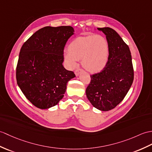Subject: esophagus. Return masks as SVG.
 <instances>
[{
  "label": "esophagus",
  "mask_w": 152,
  "mask_h": 152,
  "mask_svg": "<svg viewBox=\"0 0 152 152\" xmlns=\"http://www.w3.org/2000/svg\"><path fill=\"white\" fill-rule=\"evenodd\" d=\"M82 71H83V70H82V69H76V70H75V75H76V76H78L79 74H80L81 72H82Z\"/></svg>",
  "instance_id": "esophagus-1"
}]
</instances>
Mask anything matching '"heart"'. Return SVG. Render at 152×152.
I'll list each match as a JSON object with an SVG mask.
<instances>
[{
    "mask_svg": "<svg viewBox=\"0 0 152 152\" xmlns=\"http://www.w3.org/2000/svg\"><path fill=\"white\" fill-rule=\"evenodd\" d=\"M109 57L107 40L100 36L89 35L78 37L70 42L68 52L64 58L70 67L77 65V60H82L83 67L91 72L100 71L106 65Z\"/></svg>",
    "mask_w": 152,
    "mask_h": 152,
    "instance_id": "obj_1",
    "label": "heart"
}]
</instances>
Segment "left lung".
I'll return each mask as SVG.
<instances>
[{
    "instance_id": "left-lung-1",
    "label": "left lung",
    "mask_w": 152,
    "mask_h": 152,
    "mask_svg": "<svg viewBox=\"0 0 152 152\" xmlns=\"http://www.w3.org/2000/svg\"><path fill=\"white\" fill-rule=\"evenodd\" d=\"M98 30L106 36L108 61L102 71L91 75L86 95L94 107L107 111L114 109L126 96L133 82L134 70L129 47L118 33L109 27Z\"/></svg>"
}]
</instances>
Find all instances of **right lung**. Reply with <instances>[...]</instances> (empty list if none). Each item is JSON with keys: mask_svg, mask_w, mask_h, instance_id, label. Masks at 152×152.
Here are the masks:
<instances>
[{"mask_svg": "<svg viewBox=\"0 0 152 152\" xmlns=\"http://www.w3.org/2000/svg\"><path fill=\"white\" fill-rule=\"evenodd\" d=\"M73 31L70 26H46L35 32L20 48L17 82L27 99L38 108L57 105L64 96L68 82L76 76L62 65L63 50Z\"/></svg>", "mask_w": 152, "mask_h": 152, "instance_id": "obj_1", "label": "right lung"}]
</instances>
